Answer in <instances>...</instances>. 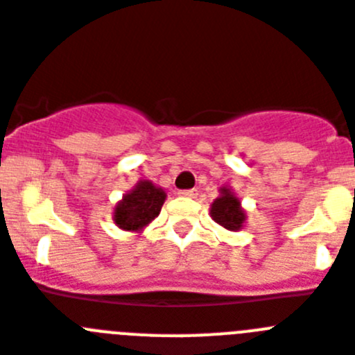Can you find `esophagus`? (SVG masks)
<instances>
[{
	"mask_svg": "<svg viewBox=\"0 0 355 355\" xmlns=\"http://www.w3.org/2000/svg\"><path fill=\"white\" fill-rule=\"evenodd\" d=\"M180 196L181 197H188V199H193V197H197V190H196V188H192V190H181Z\"/></svg>",
	"mask_w": 355,
	"mask_h": 355,
	"instance_id": "34e87169",
	"label": "esophagus"
}]
</instances>
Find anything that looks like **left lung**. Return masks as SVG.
I'll use <instances>...</instances> for the list:
<instances>
[{
  "mask_svg": "<svg viewBox=\"0 0 355 355\" xmlns=\"http://www.w3.org/2000/svg\"><path fill=\"white\" fill-rule=\"evenodd\" d=\"M220 196L216 197L209 206V216L218 225H222L227 231H240L243 229L247 220L245 209L241 208V200L236 193L233 192V188L220 187L218 190Z\"/></svg>",
  "mask_w": 355,
  "mask_h": 355,
  "instance_id": "8db88e82",
  "label": "left lung"
}]
</instances>
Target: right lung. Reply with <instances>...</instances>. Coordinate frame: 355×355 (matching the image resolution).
Listing matches in <instances>:
<instances>
[{
	"label": "right lung",
	"mask_w": 355,
	"mask_h": 355,
	"mask_svg": "<svg viewBox=\"0 0 355 355\" xmlns=\"http://www.w3.org/2000/svg\"><path fill=\"white\" fill-rule=\"evenodd\" d=\"M167 193L149 180H140L114 208V222L122 231L140 233L162 211Z\"/></svg>",
	"instance_id": "right-lung-1"
}]
</instances>
